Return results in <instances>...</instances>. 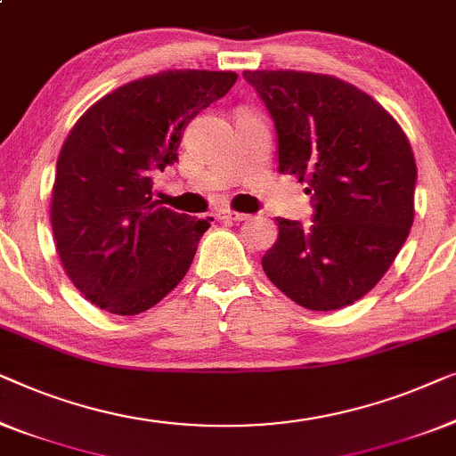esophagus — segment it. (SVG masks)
Listing matches in <instances>:
<instances>
[{
	"label": "esophagus",
	"mask_w": 456,
	"mask_h": 456,
	"mask_svg": "<svg viewBox=\"0 0 456 456\" xmlns=\"http://www.w3.org/2000/svg\"><path fill=\"white\" fill-rule=\"evenodd\" d=\"M216 219H221V221H246L248 215L235 213V210H219V213H216Z\"/></svg>",
	"instance_id": "obj_1"
}]
</instances>
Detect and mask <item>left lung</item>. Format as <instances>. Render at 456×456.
<instances>
[{
  "label": "left lung",
  "mask_w": 456,
  "mask_h": 456,
  "mask_svg": "<svg viewBox=\"0 0 456 456\" xmlns=\"http://www.w3.org/2000/svg\"><path fill=\"white\" fill-rule=\"evenodd\" d=\"M274 121L279 171L305 182L312 225L277 219L266 277L307 310H338L384 277L413 225L411 144L370 94L326 74L243 72Z\"/></svg>",
  "instance_id": "left-lung-1"
}]
</instances>
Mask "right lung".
Masks as SVG:
<instances>
[{
  "mask_svg": "<svg viewBox=\"0 0 456 456\" xmlns=\"http://www.w3.org/2000/svg\"><path fill=\"white\" fill-rule=\"evenodd\" d=\"M235 80L208 69L146 76L94 102L68 134L51 227L68 277L101 310H149L188 273L210 223L152 202V175L177 161L185 126Z\"/></svg>",
  "mask_w": 456,
  "mask_h": 456,
  "instance_id": "right-lung-1",
  "label": "right lung"
}]
</instances>
